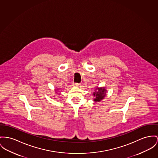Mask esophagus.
Wrapping results in <instances>:
<instances>
[{
  "instance_id": "1",
  "label": "esophagus",
  "mask_w": 158,
  "mask_h": 158,
  "mask_svg": "<svg viewBox=\"0 0 158 158\" xmlns=\"http://www.w3.org/2000/svg\"><path fill=\"white\" fill-rule=\"evenodd\" d=\"M74 85H76V86H78V85H80V84H79V83H74Z\"/></svg>"
}]
</instances>
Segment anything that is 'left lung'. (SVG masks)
Instances as JSON below:
<instances>
[{
  "instance_id": "1",
  "label": "left lung",
  "mask_w": 158,
  "mask_h": 158,
  "mask_svg": "<svg viewBox=\"0 0 158 158\" xmlns=\"http://www.w3.org/2000/svg\"><path fill=\"white\" fill-rule=\"evenodd\" d=\"M96 90H98V91H95L94 93V95L95 96V102H99L101 101L102 99L104 98L105 96V89L104 88H97Z\"/></svg>"
}]
</instances>
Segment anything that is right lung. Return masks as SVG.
<instances>
[{
	"label": "right lung",
	"instance_id": "right-lung-1",
	"mask_svg": "<svg viewBox=\"0 0 158 158\" xmlns=\"http://www.w3.org/2000/svg\"><path fill=\"white\" fill-rule=\"evenodd\" d=\"M56 93H57V92H56Z\"/></svg>",
	"mask_w": 158,
	"mask_h": 158
}]
</instances>
